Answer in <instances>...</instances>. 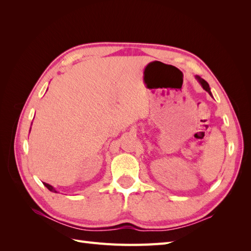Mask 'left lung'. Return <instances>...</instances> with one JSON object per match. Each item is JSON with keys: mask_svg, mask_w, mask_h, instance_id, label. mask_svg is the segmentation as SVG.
Wrapping results in <instances>:
<instances>
[{"mask_svg": "<svg viewBox=\"0 0 251 251\" xmlns=\"http://www.w3.org/2000/svg\"><path fill=\"white\" fill-rule=\"evenodd\" d=\"M196 78H197V80L199 81V83L200 85L202 86V88L206 91V92H208L209 93V95L211 96V92H210V88H209V85L207 83V81L206 80H204L203 78H201L200 76H198V75H196Z\"/></svg>", "mask_w": 251, "mask_h": 251, "instance_id": "1", "label": "left lung"}]
</instances>
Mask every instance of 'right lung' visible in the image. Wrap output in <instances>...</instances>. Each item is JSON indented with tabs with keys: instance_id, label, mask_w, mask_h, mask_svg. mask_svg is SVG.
Wrapping results in <instances>:
<instances>
[{
	"instance_id": "obj_1",
	"label": "right lung",
	"mask_w": 251,
	"mask_h": 251,
	"mask_svg": "<svg viewBox=\"0 0 251 251\" xmlns=\"http://www.w3.org/2000/svg\"><path fill=\"white\" fill-rule=\"evenodd\" d=\"M43 183H44V185H45V186H46V187L49 189L50 192H53V193H57V192L55 191V188L53 187V186H51L50 184H48V183H45V182H43Z\"/></svg>"
}]
</instances>
